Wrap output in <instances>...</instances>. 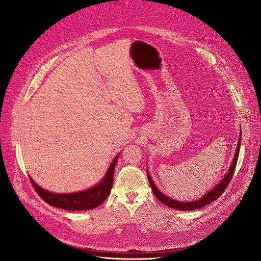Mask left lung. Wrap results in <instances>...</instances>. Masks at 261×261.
Instances as JSON below:
<instances>
[{
	"label": "left lung",
	"mask_w": 261,
	"mask_h": 261,
	"mask_svg": "<svg viewBox=\"0 0 261 261\" xmlns=\"http://www.w3.org/2000/svg\"><path fill=\"white\" fill-rule=\"evenodd\" d=\"M240 144H241V132H240V135H239V141H238V144H237L234 160H232L230 166H229V169L226 172V174L224 175L222 181L219 183L217 186H215L211 191H208L207 194H205L200 200H197V201L181 202V201H176L174 199H171V198L165 196L156 188V186L154 185V183L151 179V176H150V174L148 172V168H147L148 181H149L150 186H151V189L153 191L154 196L163 204H165V205H167L168 207H171V208H174V210H177V211H195V210H199L201 207L206 206V205H208L210 203H212L213 201L217 200L219 197H220L224 193V190L227 187V185L229 184L231 177H232V174H234L236 165H237V161H238V156H239V150H240Z\"/></svg>",
	"instance_id": "obj_1"
}]
</instances>
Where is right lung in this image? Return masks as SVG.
Returning a JSON list of instances; mask_svg holds the SVG:
<instances>
[{"instance_id": "obj_1", "label": "right lung", "mask_w": 261, "mask_h": 261, "mask_svg": "<svg viewBox=\"0 0 261 261\" xmlns=\"http://www.w3.org/2000/svg\"><path fill=\"white\" fill-rule=\"evenodd\" d=\"M119 154L115 156L110 165L103 179L94 187L87 190L78 191L72 194H54L48 190L41 188L30 176V180L36 190V193L43 199L47 204L54 207H58L66 211H89L99 205L108 198L111 193L114 180V169Z\"/></svg>"}]
</instances>
